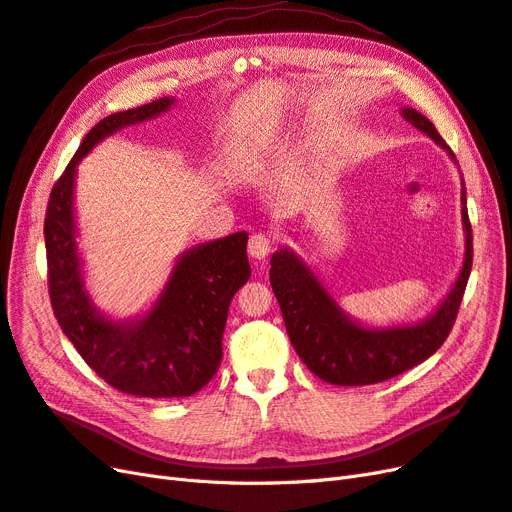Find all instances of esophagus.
<instances>
[{
  "mask_svg": "<svg viewBox=\"0 0 512 512\" xmlns=\"http://www.w3.org/2000/svg\"><path fill=\"white\" fill-rule=\"evenodd\" d=\"M272 251V238L268 233H253L251 240H248V255L255 261H266V257Z\"/></svg>",
  "mask_w": 512,
  "mask_h": 512,
  "instance_id": "34e87169",
  "label": "esophagus"
}]
</instances>
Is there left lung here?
<instances>
[{"mask_svg": "<svg viewBox=\"0 0 512 512\" xmlns=\"http://www.w3.org/2000/svg\"><path fill=\"white\" fill-rule=\"evenodd\" d=\"M401 115L457 163L455 154L425 115L412 107H403ZM461 223L465 231V255L457 281L452 283L437 309L418 324L362 326L341 309L302 257L291 248L276 251L270 259V285L281 304L289 341L309 371L334 386H367L384 382L433 356L455 324L472 270V225L467 218L463 180Z\"/></svg>", "mask_w": 512, "mask_h": 512, "instance_id": "obj_1", "label": "left lung"}]
</instances>
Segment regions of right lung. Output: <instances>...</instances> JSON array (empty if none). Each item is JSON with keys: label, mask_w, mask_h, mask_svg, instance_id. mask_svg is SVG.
<instances>
[{"label": "right lung", "mask_w": 512, "mask_h": 512, "mask_svg": "<svg viewBox=\"0 0 512 512\" xmlns=\"http://www.w3.org/2000/svg\"><path fill=\"white\" fill-rule=\"evenodd\" d=\"M173 102V96L158 98L100 120L55 182L45 216L49 296L57 324L98 377L148 399L191 397L210 382L223 360L231 298L251 276L248 233L238 231L186 248L156 302L133 319L100 313L85 287L75 221L77 165L102 139L158 118Z\"/></svg>", "instance_id": "add662e5"}]
</instances>
